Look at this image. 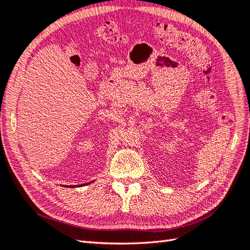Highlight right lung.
Wrapping results in <instances>:
<instances>
[{"label": "right lung", "instance_id": "add662e5", "mask_svg": "<svg viewBox=\"0 0 250 250\" xmlns=\"http://www.w3.org/2000/svg\"><path fill=\"white\" fill-rule=\"evenodd\" d=\"M83 185H86V184H82V185H79V186H83ZM65 187H69V186H65ZM71 187H78V186H71Z\"/></svg>", "mask_w": 250, "mask_h": 250}]
</instances>
